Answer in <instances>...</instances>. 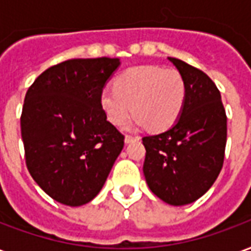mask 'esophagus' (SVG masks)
I'll return each instance as SVG.
<instances>
[{
    "label": "esophagus",
    "instance_id": "esophagus-1",
    "mask_svg": "<svg viewBox=\"0 0 251 251\" xmlns=\"http://www.w3.org/2000/svg\"><path fill=\"white\" fill-rule=\"evenodd\" d=\"M138 137H133V136H125V144H130L133 141H137Z\"/></svg>",
    "mask_w": 251,
    "mask_h": 251
}]
</instances>
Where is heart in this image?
Masks as SVG:
<instances>
[{
  "label": "heart",
  "instance_id": "1",
  "mask_svg": "<svg viewBox=\"0 0 251 251\" xmlns=\"http://www.w3.org/2000/svg\"><path fill=\"white\" fill-rule=\"evenodd\" d=\"M185 102V83L176 70L158 66H138L122 72L114 88L99 95L100 109L110 124L124 125L129 115L134 124L163 131L177 122Z\"/></svg>",
  "mask_w": 251,
  "mask_h": 251
}]
</instances>
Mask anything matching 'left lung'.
<instances>
[{
  "label": "left lung",
  "instance_id": "left-lung-1",
  "mask_svg": "<svg viewBox=\"0 0 251 251\" xmlns=\"http://www.w3.org/2000/svg\"><path fill=\"white\" fill-rule=\"evenodd\" d=\"M168 60L184 79V107L168 130L142 138L144 176L163 201L185 205L201 198L221 172L227 118L221 93L204 72L175 57Z\"/></svg>",
  "mask_w": 251,
  "mask_h": 251
}]
</instances>
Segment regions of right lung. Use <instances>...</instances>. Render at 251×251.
Masks as SVG:
<instances>
[{"label": "right lung", "mask_w": 251, "mask_h": 251, "mask_svg": "<svg viewBox=\"0 0 251 251\" xmlns=\"http://www.w3.org/2000/svg\"><path fill=\"white\" fill-rule=\"evenodd\" d=\"M118 57L72 59L48 68L25 95L21 137L30 176L62 204L79 207L100 192L124 148L99 95Z\"/></svg>", "instance_id": "obj_1"}]
</instances>
